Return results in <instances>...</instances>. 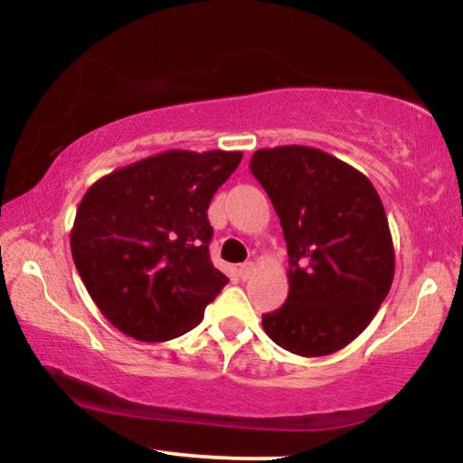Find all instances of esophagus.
<instances>
[{"mask_svg":"<svg viewBox=\"0 0 463 463\" xmlns=\"http://www.w3.org/2000/svg\"><path fill=\"white\" fill-rule=\"evenodd\" d=\"M252 271H255V263H242V265H240V268H238V276L240 278H242V280H249V278L252 276Z\"/></svg>","mask_w":463,"mask_h":463,"instance_id":"34e87169","label":"esophagus"}]
</instances>
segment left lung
<instances>
[{
	"instance_id": "1",
	"label": "left lung",
	"mask_w": 463,
	"mask_h": 463,
	"mask_svg": "<svg viewBox=\"0 0 463 463\" xmlns=\"http://www.w3.org/2000/svg\"><path fill=\"white\" fill-rule=\"evenodd\" d=\"M288 250V297L263 331L297 356L352 344L390 293L394 242L382 198L366 176L326 151L282 145L252 154Z\"/></svg>"
}]
</instances>
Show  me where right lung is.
<instances>
[{"label": "right lung", "instance_id": "add662e5", "mask_svg": "<svg viewBox=\"0 0 463 463\" xmlns=\"http://www.w3.org/2000/svg\"><path fill=\"white\" fill-rule=\"evenodd\" d=\"M242 151L168 149L100 176L75 213L71 255L100 314L157 344L192 331L227 278L208 257V204Z\"/></svg>", "mask_w": 463, "mask_h": 463}]
</instances>
